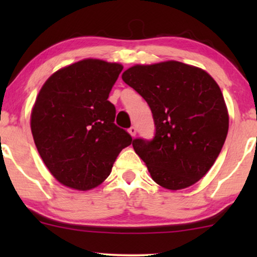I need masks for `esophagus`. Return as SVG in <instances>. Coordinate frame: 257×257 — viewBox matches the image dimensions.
Here are the masks:
<instances>
[{
    "label": "esophagus",
    "mask_w": 257,
    "mask_h": 257,
    "mask_svg": "<svg viewBox=\"0 0 257 257\" xmlns=\"http://www.w3.org/2000/svg\"><path fill=\"white\" fill-rule=\"evenodd\" d=\"M128 133H130V135H131L132 137H136V135H137V128L135 127V126H131V127L128 128Z\"/></svg>",
    "instance_id": "obj_1"
}]
</instances>
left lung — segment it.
<instances>
[{
    "label": "left lung",
    "mask_w": 257,
    "mask_h": 257,
    "mask_svg": "<svg viewBox=\"0 0 257 257\" xmlns=\"http://www.w3.org/2000/svg\"><path fill=\"white\" fill-rule=\"evenodd\" d=\"M152 111L153 139L132 145L158 185L189 187L210 170L228 133L222 92L203 70L177 61L135 65L122 73Z\"/></svg>",
    "instance_id": "left-lung-1"
}]
</instances>
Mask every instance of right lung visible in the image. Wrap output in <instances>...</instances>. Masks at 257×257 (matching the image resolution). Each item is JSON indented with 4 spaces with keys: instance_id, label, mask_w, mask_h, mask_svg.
Segmentation results:
<instances>
[{
    "instance_id": "add662e5",
    "label": "right lung",
    "mask_w": 257,
    "mask_h": 257,
    "mask_svg": "<svg viewBox=\"0 0 257 257\" xmlns=\"http://www.w3.org/2000/svg\"><path fill=\"white\" fill-rule=\"evenodd\" d=\"M122 66L83 59L44 83L31 111V132L50 173L64 186L87 191L111 173L120 151L133 143L114 124L107 100Z\"/></svg>"
}]
</instances>
